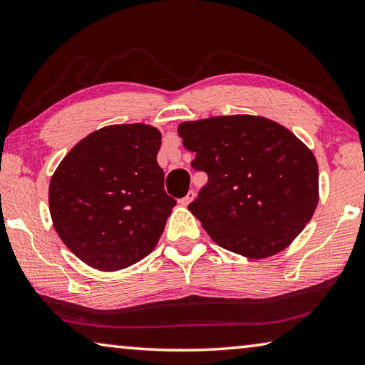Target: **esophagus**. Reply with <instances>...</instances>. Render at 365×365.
<instances>
[{
    "mask_svg": "<svg viewBox=\"0 0 365 365\" xmlns=\"http://www.w3.org/2000/svg\"><path fill=\"white\" fill-rule=\"evenodd\" d=\"M193 200H195V191H188V195L180 200V205L182 206H188Z\"/></svg>",
    "mask_w": 365,
    "mask_h": 365,
    "instance_id": "esophagus-1",
    "label": "esophagus"
}]
</instances>
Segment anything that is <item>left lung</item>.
Masks as SVG:
<instances>
[{"label": "left lung", "instance_id": "obj_1", "mask_svg": "<svg viewBox=\"0 0 365 365\" xmlns=\"http://www.w3.org/2000/svg\"><path fill=\"white\" fill-rule=\"evenodd\" d=\"M209 182L188 209L224 250L265 259L287 250L319 202L314 153L262 115H215L177 128Z\"/></svg>", "mask_w": 365, "mask_h": 365}]
</instances>
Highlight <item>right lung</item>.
Instances as JSON below:
<instances>
[{
	"mask_svg": "<svg viewBox=\"0 0 365 365\" xmlns=\"http://www.w3.org/2000/svg\"><path fill=\"white\" fill-rule=\"evenodd\" d=\"M160 138L148 123L103 127L54 170L48 191L53 227L90 267L125 269L156 248L175 206L156 159Z\"/></svg>",
	"mask_w": 365,
	"mask_h": 365,
	"instance_id": "1",
	"label": "right lung"
}]
</instances>
